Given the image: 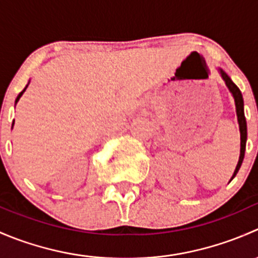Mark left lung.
I'll return each mask as SVG.
<instances>
[{"label": "left lung", "mask_w": 258, "mask_h": 258, "mask_svg": "<svg viewBox=\"0 0 258 258\" xmlns=\"http://www.w3.org/2000/svg\"><path fill=\"white\" fill-rule=\"evenodd\" d=\"M218 72H220L221 77L225 81L226 86L230 90V92L232 93L233 100H235V106H236V114H237V121H238V127H240V136H241V148H240V157H238L237 166H236V170L233 172L232 177H231L230 181H232L235 178V176L237 175L238 170L241 168L242 162H243L244 158V151H246V141H247V122L246 117H244V110H243V97H242V93L240 88L232 82V80L230 79L227 74L223 71L222 69L218 67Z\"/></svg>", "instance_id": "8db88e82"}]
</instances>
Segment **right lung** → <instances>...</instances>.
Returning a JSON list of instances; mask_svg holds the SVG:
<instances>
[{
    "instance_id": "1",
    "label": "right lung",
    "mask_w": 258,
    "mask_h": 258,
    "mask_svg": "<svg viewBox=\"0 0 258 258\" xmlns=\"http://www.w3.org/2000/svg\"><path fill=\"white\" fill-rule=\"evenodd\" d=\"M28 85H30V81H28V83H27V85H26V87H25V88H23V90H22V91H21V92H20V93H18V96H17L16 101H15V106H16V103L18 102V101H20L21 96H22V95H23V92H25V91H26V88H27V87H28ZM14 123H15V121H14ZM14 123H12V127H14Z\"/></svg>"
}]
</instances>
